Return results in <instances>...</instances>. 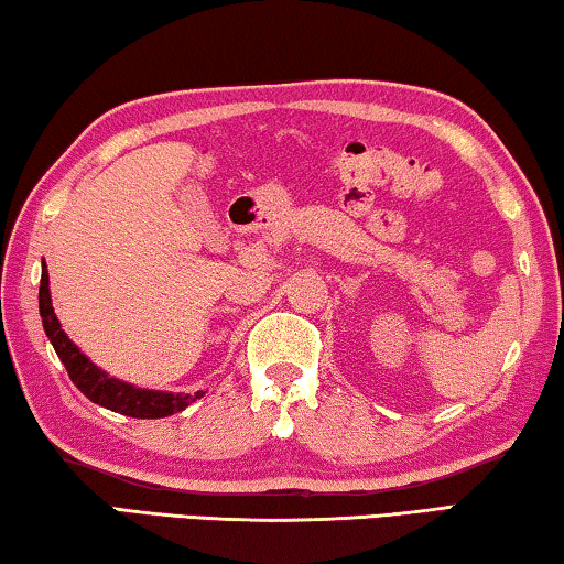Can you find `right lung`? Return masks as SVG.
<instances>
[{"mask_svg":"<svg viewBox=\"0 0 564 564\" xmlns=\"http://www.w3.org/2000/svg\"><path fill=\"white\" fill-rule=\"evenodd\" d=\"M40 315L44 325V335L50 337L54 352L67 367L72 382L77 384L79 392H85L91 402L99 408H107L127 417L137 420H160L177 414L192 402H197L205 392L184 394V392H162V390H144L129 382L109 377L105 369L97 367L82 349L72 343L67 332L62 329L57 315H54L52 297H50V274L47 264H42V282H40Z\"/></svg>","mask_w":564,"mask_h":564,"instance_id":"obj_1","label":"right lung"}]
</instances>
